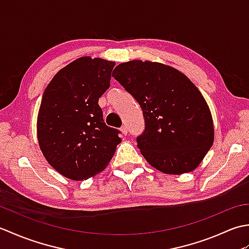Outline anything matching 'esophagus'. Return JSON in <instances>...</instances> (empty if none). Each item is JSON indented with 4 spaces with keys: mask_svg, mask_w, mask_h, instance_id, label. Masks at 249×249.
<instances>
[{
    "mask_svg": "<svg viewBox=\"0 0 249 249\" xmlns=\"http://www.w3.org/2000/svg\"><path fill=\"white\" fill-rule=\"evenodd\" d=\"M121 133H122V135H124V136H126L127 135V133H128V130H127V127H126V126H122L121 127Z\"/></svg>",
    "mask_w": 249,
    "mask_h": 249,
    "instance_id": "34e87169",
    "label": "esophagus"
}]
</instances>
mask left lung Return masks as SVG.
Segmentation results:
<instances>
[{"instance_id": "1", "label": "left lung", "mask_w": 249, "mask_h": 249, "mask_svg": "<svg viewBox=\"0 0 249 249\" xmlns=\"http://www.w3.org/2000/svg\"><path fill=\"white\" fill-rule=\"evenodd\" d=\"M112 77L143 111L137 143L146 161L166 174L195 170L214 142L212 113L197 87L177 68L151 61L121 63Z\"/></svg>"}]
</instances>
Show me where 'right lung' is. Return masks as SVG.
Here are the masks:
<instances>
[{
  "instance_id": "obj_1",
  "label": "right lung",
  "mask_w": 249,
  "mask_h": 249,
  "mask_svg": "<svg viewBox=\"0 0 249 249\" xmlns=\"http://www.w3.org/2000/svg\"><path fill=\"white\" fill-rule=\"evenodd\" d=\"M115 63L82 56L57 71L37 115V140L46 160L73 181L105 170L121 143L119 130L104 123L98 99L110 87Z\"/></svg>"
}]
</instances>
